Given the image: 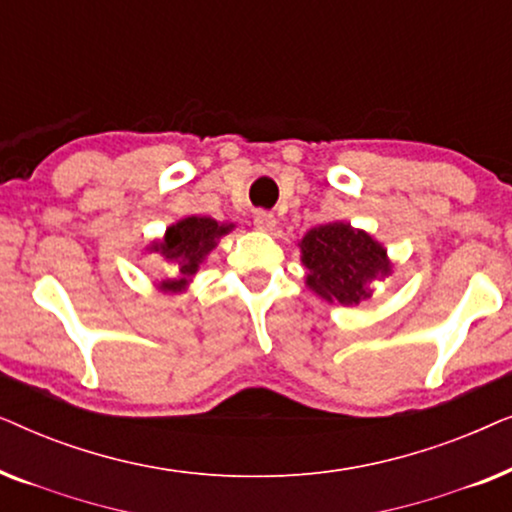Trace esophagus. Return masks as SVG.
<instances>
[{
  "label": "esophagus",
  "instance_id": "obj_1",
  "mask_svg": "<svg viewBox=\"0 0 512 512\" xmlns=\"http://www.w3.org/2000/svg\"><path fill=\"white\" fill-rule=\"evenodd\" d=\"M254 226H256L258 230H263V233H272V230L277 228L275 214H272V212H256V216H254Z\"/></svg>",
  "mask_w": 512,
  "mask_h": 512
}]
</instances>
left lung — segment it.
Instances as JSON below:
<instances>
[{
    "instance_id": "left-lung-1",
    "label": "left lung",
    "mask_w": 512,
    "mask_h": 512,
    "mask_svg": "<svg viewBox=\"0 0 512 512\" xmlns=\"http://www.w3.org/2000/svg\"><path fill=\"white\" fill-rule=\"evenodd\" d=\"M298 247L307 289L328 303L359 305L370 300L373 282L394 270L380 242L342 221L307 230Z\"/></svg>"
}]
</instances>
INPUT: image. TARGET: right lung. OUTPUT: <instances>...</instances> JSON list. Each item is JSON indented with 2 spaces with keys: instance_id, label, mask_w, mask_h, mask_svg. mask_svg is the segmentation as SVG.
<instances>
[{
  "instance_id": "right-lung-1",
  "label": "right lung",
  "mask_w": 512,
  "mask_h": 512,
  "mask_svg": "<svg viewBox=\"0 0 512 512\" xmlns=\"http://www.w3.org/2000/svg\"><path fill=\"white\" fill-rule=\"evenodd\" d=\"M233 230V223H219L209 216H188L165 230L160 242H153L149 251L160 254L172 265V277L160 282V291L181 293L191 284L195 272L212 254L216 242Z\"/></svg>"
}]
</instances>
